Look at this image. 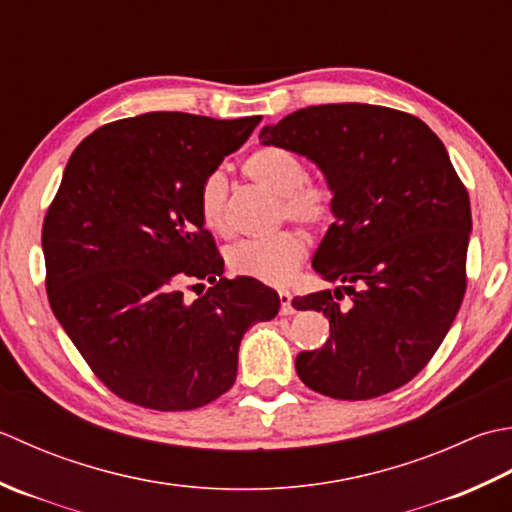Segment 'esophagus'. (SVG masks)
I'll return each instance as SVG.
<instances>
[{"mask_svg":"<svg viewBox=\"0 0 512 512\" xmlns=\"http://www.w3.org/2000/svg\"><path fill=\"white\" fill-rule=\"evenodd\" d=\"M278 298H280V314L283 316H289L294 314V305H291V294L287 289H280L278 291Z\"/></svg>","mask_w":512,"mask_h":512,"instance_id":"1","label":"esophagus"}]
</instances>
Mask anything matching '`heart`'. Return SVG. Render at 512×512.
Wrapping results in <instances>:
<instances>
[{"label": "heart", "mask_w": 512, "mask_h": 512, "mask_svg": "<svg viewBox=\"0 0 512 512\" xmlns=\"http://www.w3.org/2000/svg\"><path fill=\"white\" fill-rule=\"evenodd\" d=\"M243 174L278 196V218L322 229L336 216L333 185L320 176H307V165L296 152L280 145H263L247 156ZM227 196L225 172H207L198 185L196 205L201 221L214 232H227ZM305 258L307 241L296 229H280L267 238H247L227 249V265L234 274L269 285L287 283Z\"/></svg>", "instance_id": "b5f03b06"}]
</instances>
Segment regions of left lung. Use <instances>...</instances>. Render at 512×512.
Here are the masks:
<instances>
[{"instance_id":"left-lung-1","label":"left lung","mask_w":512,"mask_h":512,"mask_svg":"<svg viewBox=\"0 0 512 512\" xmlns=\"http://www.w3.org/2000/svg\"><path fill=\"white\" fill-rule=\"evenodd\" d=\"M260 137L316 161L336 190V223L314 267L351 302L340 289L291 300L329 320V340L298 353L300 380L336 400L404 387L466 294L471 201L444 143L413 114L369 103L302 108Z\"/></svg>"}]
</instances>
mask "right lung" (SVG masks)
Masks as SVG:
<instances>
[{"mask_svg": "<svg viewBox=\"0 0 512 512\" xmlns=\"http://www.w3.org/2000/svg\"><path fill=\"white\" fill-rule=\"evenodd\" d=\"M263 117L148 112L101 125L72 152L44 218L52 314L117 398L190 411L232 389L245 331L278 314L274 289L223 276L198 214L203 176ZM211 287L192 301L186 291Z\"/></svg>", "mask_w": 512, "mask_h": 512, "instance_id": "1", "label": "right lung"}]
</instances>
